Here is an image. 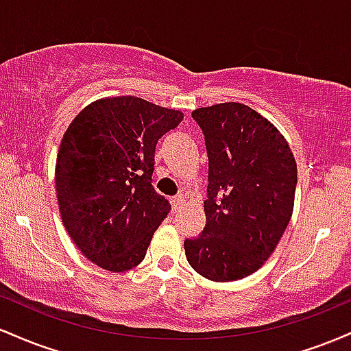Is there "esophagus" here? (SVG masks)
Segmentation results:
<instances>
[{
  "label": "esophagus",
  "mask_w": 351,
  "mask_h": 351,
  "mask_svg": "<svg viewBox=\"0 0 351 351\" xmlns=\"http://www.w3.org/2000/svg\"><path fill=\"white\" fill-rule=\"evenodd\" d=\"M183 204H184V196L183 195H178V196H175V198L171 199V206H173V211H180L181 208H183Z\"/></svg>",
  "instance_id": "34e87169"
}]
</instances>
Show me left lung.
<instances>
[{
	"instance_id": "left-lung-1",
	"label": "left lung",
	"mask_w": 351,
	"mask_h": 351,
	"mask_svg": "<svg viewBox=\"0 0 351 351\" xmlns=\"http://www.w3.org/2000/svg\"><path fill=\"white\" fill-rule=\"evenodd\" d=\"M209 158L206 226L184 241L189 265L215 282L265 264L292 217L297 163L271 120L239 102L193 110Z\"/></svg>"
}]
</instances>
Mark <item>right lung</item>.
I'll list each match as a JSON object with an SVG mask.
<instances>
[{"label":"right lung","mask_w":351,"mask_h":351,"mask_svg":"<svg viewBox=\"0 0 351 351\" xmlns=\"http://www.w3.org/2000/svg\"><path fill=\"white\" fill-rule=\"evenodd\" d=\"M183 117L120 95L88 104L67 127L54 175L60 219L99 267L125 272L143 261L171 209L152 186L155 147Z\"/></svg>","instance_id":"add662e5"}]
</instances>
